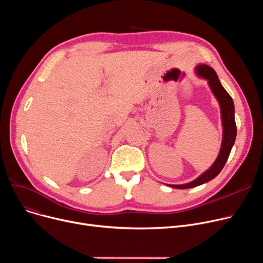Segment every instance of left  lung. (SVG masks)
<instances>
[{
	"label": "left lung",
	"instance_id": "left-lung-1",
	"mask_svg": "<svg viewBox=\"0 0 263 263\" xmlns=\"http://www.w3.org/2000/svg\"><path fill=\"white\" fill-rule=\"evenodd\" d=\"M196 71L200 77L208 80L209 85L214 96L216 97V99L219 102L220 110H222V121H223V129H224L223 143H222V147H220L219 155L216 161L208 171L203 173L200 177H198L196 180L192 181L190 183L181 184V185H171L172 187H175V189L195 187L208 182L212 180L213 178H215L225 166L226 161L230 155L231 148L234 144V141H236V136H237V126H236V120H234V105L230 95L226 91V89L222 86V84H220V82L216 76V72L210 66L199 65L196 68Z\"/></svg>",
	"mask_w": 263,
	"mask_h": 263
}]
</instances>
